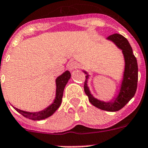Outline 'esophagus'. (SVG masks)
<instances>
[{
  "label": "esophagus",
  "mask_w": 148,
  "mask_h": 148,
  "mask_svg": "<svg viewBox=\"0 0 148 148\" xmlns=\"http://www.w3.org/2000/svg\"><path fill=\"white\" fill-rule=\"evenodd\" d=\"M69 69L70 70V71H74V70L77 69V68L79 67V64L78 63H77V62H71V63L69 64Z\"/></svg>",
  "instance_id": "1"
}]
</instances>
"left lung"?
Masks as SVG:
<instances>
[{
    "label": "left lung",
    "mask_w": 148,
    "mask_h": 148,
    "mask_svg": "<svg viewBox=\"0 0 148 148\" xmlns=\"http://www.w3.org/2000/svg\"><path fill=\"white\" fill-rule=\"evenodd\" d=\"M107 39L114 43L118 49L122 50L125 59V69L118 94L117 97H114L108 102H104L95 98L91 94L87 84L89 75L87 71L84 70H83V72H84L86 76L84 89L89 97V101L92 105L105 111L117 112L125 107L127 103L135 96L138 80V62L129 41L123 36L114 34L107 37Z\"/></svg>",
    "instance_id": "1"
}]
</instances>
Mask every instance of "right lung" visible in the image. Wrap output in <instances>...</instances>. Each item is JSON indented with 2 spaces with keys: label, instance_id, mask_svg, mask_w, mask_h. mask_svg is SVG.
<instances>
[{
  "label": "right lung",
  "instance_id": "obj_1",
  "mask_svg": "<svg viewBox=\"0 0 148 148\" xmlns=\"http://www.w3.org/2000/svg\"><path fill=\"white\" fill-rule=\"evenodd\" d=\"M71 78V74L69 71H66L62 74L56 78V97L53 100V103L41 111L36 112H30L23 111V110H19L16 107H13V108L20 113L21 114L26 118L30 119L32 120H41L48 118L51 116L56 110H58L62 104V97H63L64 90L66 84L69 82V79Z\"/></svg>",
  "mask_w": 148,
  "mask_h": 148
}]
</instances>
